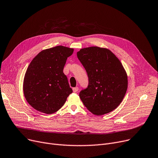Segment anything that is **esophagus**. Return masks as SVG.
Listing matches in <instances>:
<instances>
[{
    "label": "esophagus",
    "mask_w": 158,
    "mask_h": 158,
    "mask_svg": "<svg viewBox=\"0 0 158 158\" xmlns=\"http://www.w3.org/2000/svg\"><path fill=\"white\" fill-rule=\"evenodd\" d=\"M72 89H73V92L74 93H76V92H78L79 88H78V87H75V88H73Z\"/></svg>",
    "instance_id": "34e87169"
}]
</instances>
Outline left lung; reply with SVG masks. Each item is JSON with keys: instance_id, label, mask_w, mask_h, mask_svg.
Listing matches in <instances>:
<instances>
[{"instance_id": "left-lung-1", "label": "left lung", "mask_w": 158, "mask_h": 158, "mask_svg": "<svg viewBox=\"0 0 158 158\" xmlns=\"http://www.w3.org/2000/svg\"><path fill=\"white\" fill-rule=\"evenodd\" d=\"M77 56L89 79L88 88L79 94L82 103L97 116L114 110L128 86L127 72L118 58L110 49L99 47L81 48Z\"/></svg>"}]
</instances>
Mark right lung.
Listing matches in <instances>:
<instances>
[{
	"label": "right lung",
	"instance_id": "1",
	"mask_svg": "<svg viewBox=\"0 0 158 158\" xmlns=\"http://www.w3.org/2000/svg\"><path fill=\"white\" fill-rule=\"evenodd\" d=\"M73 51L62 45L44 49L30 63L23 78V92L27 102L36 110L54 113L72 93L63 68Z\"/></svg>",
	"mask_w": 158,
	"mask_h": 158
}]
</instances>
